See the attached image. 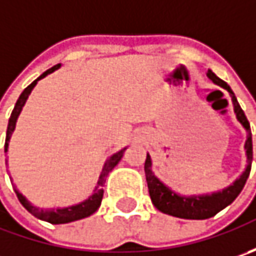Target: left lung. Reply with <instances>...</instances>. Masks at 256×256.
Masks as SVG:
<instances>
[{"label": "left lung", "instance_id": "8db88e82", "mask_svg": "<svg viewBox=\"0 0 256 256\" xmlns=\"http://www.w3.org/2000/svg\"><path fill=\"white\" fill-rule=\"evenodd\" d=\"M206 76L211 80L214 84L220 85L221 88L226 90L231 95L234 112L236 115V120L244 126V130L246 131L245 151H246L248 165H246L245 171L241 174V176L236 178L231 185H228L222 191L204 194V195H181L178 192L172 191L170 186H166L162 181H160L155 176V174L152 172L151 156H150V154H146L145 176H146L148 191H150V196H151L154 206L158 211L164 212L166 215H172V216L182 218V220H208L214 215H216L218 212L222 211L224 208H226L230 204L235 201V198L241 194L242 188H244L245 182L250 176V172H251L252 135L251 126H250V122H248V120L245 116V112L242 111L241 105L238 104V100H236L235 94L232 92L230 85L226 84L225 81H222L221 78H218L211 70H208Z\"/></svg>", "mask_w": 256, "mask_h": 256}]
</instances>
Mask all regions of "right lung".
<instances>
[{
  "instance_id": "right-lung-1",
  "label": "right lung",
  "mask_w": 256,
  "mask_h": 256,
  "mask_svg": "<svg viewBox=\"0 0 256 256\" xmlns=\"http://www.w3.org/2000/svg\"><path fill=\"white\" fill-rule=\"evenodd\" d=\"M60 66H61V64L55 65V66H52V68H50L48 71H45L44 74L40 75V76L35 80L34 82L28 85L24 91H22V94L20 95L18 101H16V104H15L14 110H12V114H11V116H10V121H8L6 138H5V146H4L5 154L8 152V144H10V140H11V135H12V132H14L15 125H16V120H18L20 114H21V111H22V106H24L25 102H26V100H28V96H30L31 91L34 90V86L36 85V82H38L40 80L45 78L46 75L52 74V72L56 71ZM125 150H126V148H124V150H121V151L112 154V155L105 161V164H104V166H102V171H101V174H100V180H98V182H96V186H95V190H94V194L91 195V196H88V200L80 202V204H76V205L65 206V208H56V210H54V208H52V210H44V208L34 206V205L28 201V200H26L24 195L18 191L16 188H14V191L25 210L30 212V214H32L35 218H38V220H42V221L50 222V224H68V222L82 220V218H86V216L92 215L94 212L100 208L101 201H102L104 185H105V181H106V176H108V174L115 168V165L121 161V158L124 156V151H125Z\"/></svg>"
}]
</instances>
